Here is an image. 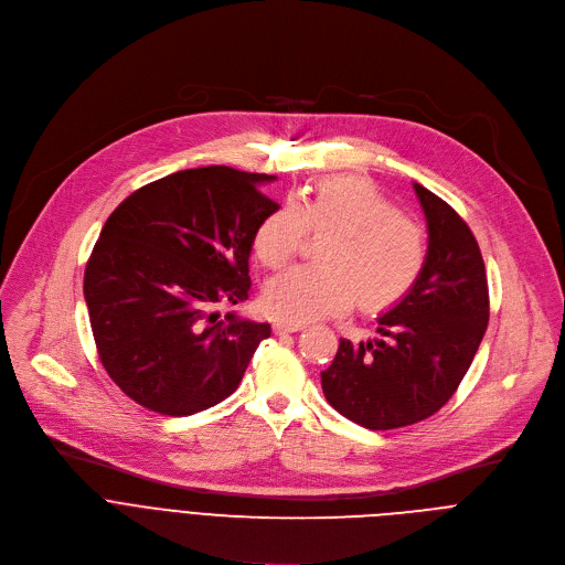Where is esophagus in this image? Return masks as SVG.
Returning <instances> with one entry per match:
<instances>
[{
    "instance_id": "obj_1",
    "label": "esophagus",
    "mask_w": 565,
    "mask_h": 565,
    "mask_svg": "<svg viewBox=\"0 0 565 565\" xmlns=\"http://www.w3.org/2000/svg\"><path fill=\"white\" fill-rule=\"evenodd\" d=\"M302 328H305L302 323H294V321H276V323H274V332H276V334L298 332V330H302Z\"/></svg>"
}]
</instances>
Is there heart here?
Instances as JSON below:
<instances>
[{"mask_svg":"<svg viewBox=\"0 0 565 565\" xmlns=\"http://www.w3.org/2000/svg\"><path fill=\"white\" fill-rule=\"evenodd\" d=\"M307 231L330 233L317 254L321 265L291 267L265 287L267 311L282 321L339 315L354 300L363 311L388 309L411 294L426 267V231L365 177H326L285 200L256 228V258L280 269L302 248Z\"/></svg>","mask_w":565,"mask_h":565,"instance_id":"1","label":"heart"}]
</instances>
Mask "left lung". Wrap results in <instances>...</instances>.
<instances>
[{
	"instance_id": "1",
	"label": "left lung",
	"mask_w": 565,
	"mask_h": 565,
	"mask_svg": "<svg viewBox=\"0 0 565 565\" xmlns=\"http://www.w3.org/2000/svg\"><path fill=\"white\" fill-rule=\"evenodd\" d=\"M428 228L426 267L406 298L377 319L380 339L352 343L321 372L326 399L372 430L411 426L440 411L460 386L489 321L480 246L467 222L413 183Z\"/></svg>"
}]
</instances>
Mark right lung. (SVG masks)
<instances>
[{"instance_id":"add662e5","label":"right lung","mask_w":565,"mask_h":565,"mask_svg":"<svg viewBox=\"0 0 565 565\" xmlns=\"http://www.w3.org/2000/svg\"><path fill=\"white\" fill-rule=\"evenodd\" d=\"M274 174L226 166L157 179L107 217L85 269L98 356L111 382L148 411L183 417L226 399L269 323L217 305L248 298L258 224L276 211Z\"/></svg>"}]
</instances>
